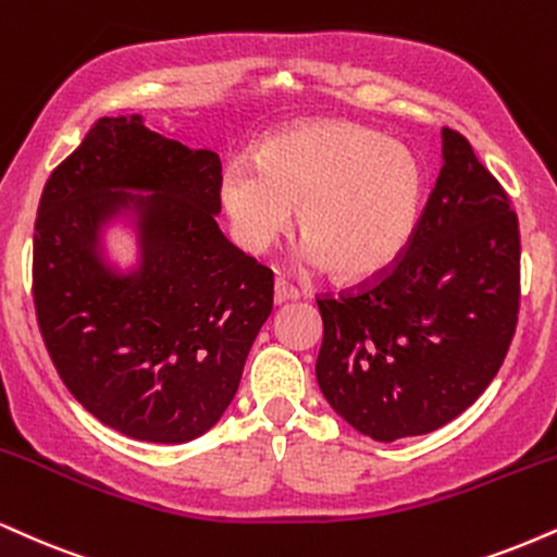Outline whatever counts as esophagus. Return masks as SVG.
<instances>
[{
  "label": "esophagus",
  "instance_id": "34e87169",
  "mask_svg": "<svg viewBox=\"0 0 557 557\" xmlns=\"http://www.w3.org/2000/svg\"><path fill=\"white\" fill-rule=\"evenodd\" d=\"M290 300H298V290L287 285L285 280H277V283H274V304L283 306V304H290Z\"/></svg>",
  "mask_w": 557,
  "mask_h": 557
}]
</instances>
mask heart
I'll use <instances>...</instances> for the list:
<instances>
[{
	"instance_id": "heart-1",
	"label": "heart",
	"mask_w": 557,
	"mask_h": 557,
	"mask_svg": "<svg viewBox=\"0 0 557 557\" xmlns=\"http://www.w3.org/2000/svg\"><path fill=\"white\" fill-rule=\"evenodd\" d=\"M253 165H231L220 199L246 251H267L298 212L304 257L345 283L392 270L412 244L425 169L407 145L352 122H304L261 139Z\"/></svg>"
}]
</instances>
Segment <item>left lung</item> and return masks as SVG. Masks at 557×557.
<instances>
[{
  "label": "left lung",
  "mask_w": 557,
  "mask_h": 557,
  "mask_svg": "<svg viewBox=\"0 0 557 557\" xmlns=\"http://www.w3.org/2000/svg\"><path fill=\"white\" fill-rule=\"evenodd\" d=\"M412 244L376 285L319 300L317 381L347 425L392 444L446 425L485 392L519 317V220L470 143L441 129Z\"/></svg>",
  "instance_id": "obj_1"
}]
</instances>
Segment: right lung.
Listing matches in <instances>:
<instances>
[{
	"instance_id": "right-lung-1",
	"label": "right lung",
	"mask_w": 557,
	"mask_h": 557,
	"mask_svg": "<svg viewBox=\"0 0 557 557\" xmlns=\"http://www.w3.org/2000/svg\"><path fill=\"white\" fill-rule=\"evenodd\" d=\"M218 214V152L139 113L100 119L46 181L33 236L44 343L79 405L134 441L186 444L218 425L272 313V272Z\"/></svg>"
}]
</instances>
